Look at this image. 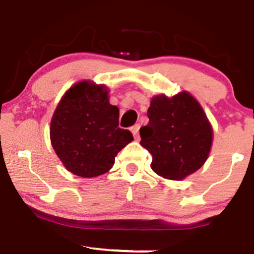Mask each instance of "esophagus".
I'll return each instance as SVG.
<instances>
[{"label":"esophagus","mask_w":254,"mask_h":254,"mask_svg":"<svg viewBox=\"0 0 254 254\" xmlns=\"http://www.w3.org/2000/svg\"><path fill=\"white\" fill-rule=\"evenodd\" d=\"M139 128H140V125L139 124L138 125H134V126L130 128V130H132L134 138H135L136 140L139 139Z\"/></svg>","instance_id":"34e87169"}]
</instances>
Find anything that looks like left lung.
I'll list each match as a JSON object with an SVG mask.
<instances>
[{
	"label": "left lung",
	"mask_w": 254,
	"mask_h": 254,
	"mask_svg": "<svg viewBox=\"0 0 254 254\" xmlns=\"http://www.w3.org/2000/svg\"><path fill=\"white\" fill-rule=\"evenodd\" d=\"M147 116V126L140 128V145L152 154L151 169L157 175L182 181L203 165L213 144V127L190 92L153 96Z\"/></svg>",
	"instance_id": "obj_1"
}]
</instances>
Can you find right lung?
<instances>
[{
    "instance_id": "add662e5",
    "label": "right lung",
    "mask_w": 254,
    "mask_h": 254,
    "mask_svg": "<svg viewBox=\"0 0 254 254\" xmlns=\"http://www.w3.org/2000/svg\"><path fill=\"white\" fill-rule=\"evenodd\" d=\"M107 85L80 80L61 98L51 119L53 150L67 171L83 178L108 172L116 154L133 140L119 128V108Z\"/></svg>"
}]
</instances>
